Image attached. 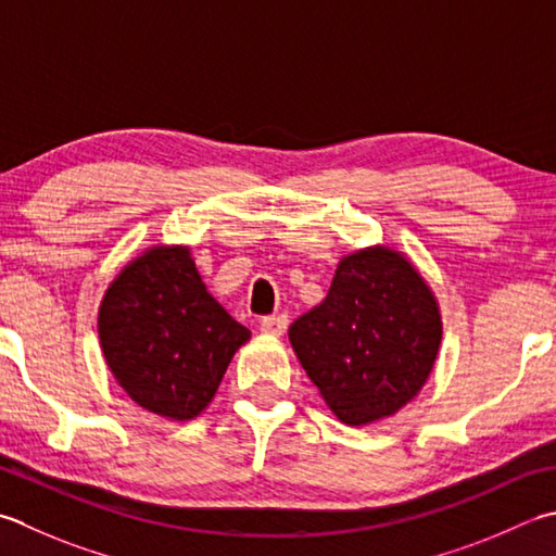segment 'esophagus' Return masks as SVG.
<instances>
[{
	"label": "esophagus",
	"mask_w": 556,
	"mask_h": 556,
	"mask_svg": "<svg viewBox=\"0 0 556 556\" xmlns=\"http://www.w3.org/2000/svg\"><path fill=\"white\" fill-rule=\"evenodd\" d=\"M287 325H289L287 315H267V318H263V323H260V330H263L265 334L279 337V334H285Z\"/></svg>",
	"instance_id": "esophagus-1"
}]
</instances>
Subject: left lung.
Masks as SVG:
<instances>
[{"label":"left lung","mask_w":556,"mask_h":556,"mask_svg":"<svg viewBox=\"0 0 556 556\" xmlns=\"http://www.w3.org/2000/svg\"><path fill=\"white\" fill-rule=\"evenodd\" d=\"M441 334L433 291L405 255L386 245L342 257L325 301L289 328L301 366L350 427L395 415L419 393Z\"/></svg>","instance_id":"left-lung-1"}]
</instances>
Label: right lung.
Wrapping results in <instances>:
<instances>
[{
	"label": "right lung",
	"instance_id": "obj_1",
	"mask_svg": "<svg viewBox=\"0 0 556 556\" xmlns=\"http://www.w3.org/2000/svg\"><path fill=\"white\" fill-rule=\"evenodd\" d=\"M105 364L139 407L188 421L210 405L250 330L206 291L188 245H154L98 308Z\"/></svg>",
	"mask_w": 556,
	"mask_h": 556
}]
</instances>
